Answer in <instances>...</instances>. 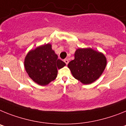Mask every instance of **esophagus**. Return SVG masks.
Listing matches in <instances>:
<instances>
[{
    "label": "esophagus",
    "instance_id": "obj_1",
    "mask_svg": "<svg viewBox=\"0 0 126 126\" xmlns=\"http://www.w3.org/2000/svg\"><path fill=\"white\" fill-rule=\"evenodd\" d=\"M64 62L66 63V64H68V62H68V60L67 59H65V60H64Z\"/></svg>",
    "mask_w": 126,
    "mask_h": 126
}]
</instances>
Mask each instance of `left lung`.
Masks as SVG:
<instances>
[{
  "instance_id": "obj_1",
  "label": "left lung",
  "mask_w": 126,
  "mask_h": 126,
  "mask_svg": "<svg viewBox=\"0 0 126 126\" xmlns=\"http://www.w3.org/2000/svg\"><path fill=\"white\" fill-rule=\"evenodd\" d=\"M107 66V58L103 53L91 48H79L75 52V59L68 67L74 78L84 84L94 82L103 74Z\"/></svg>"
}]
</instances>
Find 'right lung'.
<instances>
[{
	"label": "right lung",
	"mask_w": 126,
	"mask_h": 126,
	"mask_svg": "<svg viewBox=\"0 0 126 126\" xmlns=\"http://www.w3.org/2000/svg\"><path fill=\"white\" fill-rule=\"evenodd\" d=\"M25 70L30 78L40 86H46L57 77L58 69L66 64L58 59L51 44L42 45L28 52L24 62Z\"/></svg>",
	"instance_id": "add662e5"
}]
</instances>
